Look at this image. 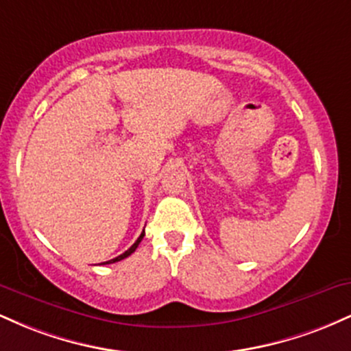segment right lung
<instances>
[{"label":"right lung","instance_id":"right-lung-1","mask_svg":"<svg viewBox=\"0 0 351 351\" xmlns=\"http://www.w3.org/2000/svg\"><path fill=\"white\" fill-rule=\"evenodd\" d=\"M143 236H145V231L142 232V234H140V237H138V239H136V241H135V243H134V245H132V247H130V249H127V251H125L123 254H120V256H117V257H115V259H110V261H107V263H102V264H114V263H119V261H122V259H125V257H128V256H130V254H132V252H135V249H136V247H138V244H140V243H142Z\"/></svg>","mask_w":351,"mask_h":351}]
</instances>
